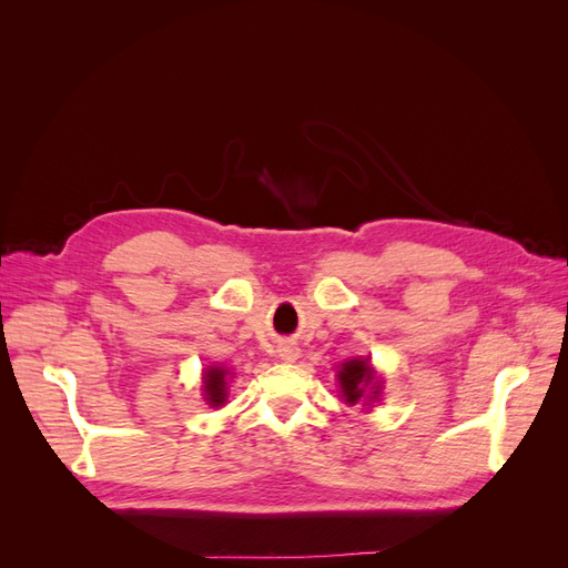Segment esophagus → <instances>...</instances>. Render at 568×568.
<instances>
[{
	"label": "esophagus",
	"instance_id": "esophagus-1",
	"mask_svg": "<svg viewBox=\"0 0 568 568\" xmlns=\"http://www.w3.org/2000/svg\"><path fill=\"white\" fill-rule=\"evenodd\" d=\"M277 353H280V357L284 359V363H294V359L298 357V348L294 346V343H280Z\"/></svg>",
	"mask_w": 568,
	"mask_h": 568
}]
</instances>
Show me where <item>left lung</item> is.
Here are the masks:
<instances>
[{
  "label": "left lung",
  "instance_id": "1",
  "mask_svg": "<svg viewBox=\"0 0 568 568\" xmlns=\"http://www.w3.org/2000/svg\"><path fill=\"white\" fill-rule=\"evenodd\" d=\"M338 386H341V395L343 400H346L348 405H355L359 400H376L379 398L382 393V382H376L374 376V367L369 365V359L365 357H353V359H346L338 367Z\"/></svg>",
  "mask_w": 568,
  "mask_h": 568
}]
</instances>
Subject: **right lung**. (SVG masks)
<instances>
[{"label":"right lung","instance_id":"add662e5","mask_svg":"<svg viewBox=\"0 0 568 568\" xmlns=\"http://www.w3.org/2000/svg\"><path fill=\"white\" fill-rule=\"evenodd\" d=\"M227 369L225 367H209L203 374V395L209 405L217 407L227 400Z\"/></svg>","mask_w":568,"mask_h":568}]
</instances>
